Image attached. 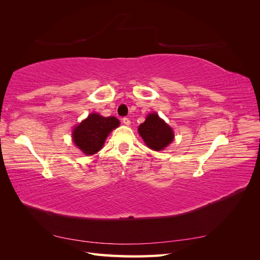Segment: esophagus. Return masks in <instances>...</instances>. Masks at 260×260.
<instances>
[{"label": "esophagus", "mask_w": 260, "mask_h": 260, "mask_svg": "<svg viewBox=\"0 0 260 260\" xmlns=\"http://www.w3.org/2000/svg\"><path fill=\"white\" fill-rule=\"evenodd\" d=\"M121 120H122V123L125 124V125H129L130 124V119H129V118H127V117H123Z\"/></svg>", "instance_id": "1"}]
</instances>
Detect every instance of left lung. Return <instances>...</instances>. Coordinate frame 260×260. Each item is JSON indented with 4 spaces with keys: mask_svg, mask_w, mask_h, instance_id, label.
Wrapping results in <instances>:
<instances>
[{
    "mask_svg": "<svg viewBox=\"0 0 260 260\" xmlns=\"http://www.w3.org/2000/svg\"><path fill=\"white\" fill-rule=\"evenodd\" d=\"M139 133L146 145L154 151H161L174 140L171 128L157 114H149L140 124Z\"/></svg>",
    "mask_w": 260,
    "mask_h": 260,
    "instance_id": "left-lung-1",
    "label": "left lung"
}]
</instances>
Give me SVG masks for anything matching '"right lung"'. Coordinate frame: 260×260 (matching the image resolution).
Listing matches in <instances>:
<instances>
[{
	"label": "right lung",
	"mask_w": 260,
	"mask_h": 260,
	"mask_svg": "<svg viewBox=\"0 0 260 260\" xmlns=\"http://www.w3.org/2000/svg\"><path fill=\"white\" fill-rule=\"evenodd\" d=\"M119 125L115 117H102L91 114L73 131L75 144L86 155L98 153L103 146L108 133Z\"/></svg>",
	"instance_id": "right-lung-1"
}]
</instances>
